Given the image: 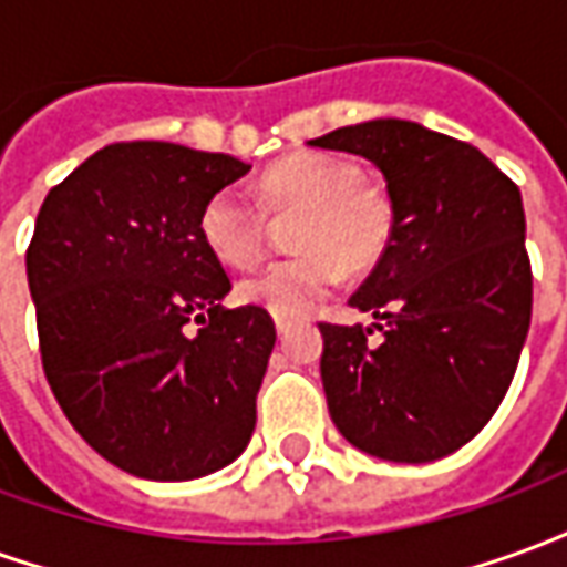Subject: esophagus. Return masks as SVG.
Masks as SVG:
<instances>
[{
    "mask_svg": "<svg viewBox=\"0 0 567 567\" xmlns=\"http://www.w3.org/2000/svg\"><path fill=\"white\" fill-rule=\"evenodd\" d=\"M276 333H279V337H285V333H288V321L276 319Z\"/></svg>",
    "mask_w": 567,
    "mask_h": 567,
    "instance_id": "obj_1",
    "label": "esophagus"
}]
</instances>
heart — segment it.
Instances as JSON below:
<instances>
[{
	"mask_svg": "<svg viewBox=\"0 0 567 567\" xmlns=\"http://www.w3.org/2000/svg\"><path fill=\"white\" fill-rule=\"evenodd\" d=\"M260 203L239 187L215 190L199 212V234L209 251L230 267L255 258L272 215L300 212L288 258L260 264L239 279V297L276 319H297L343 282L346 267L368 270L382 258L394 230L392 197L361 182L355 163L303 151L272 163L258 182Z\"/></svg>",
	"mask_w": 567,
	"mask_h": 567,
	"instance_id": "obj_1",
	"label": "heart"
}]
</instances>
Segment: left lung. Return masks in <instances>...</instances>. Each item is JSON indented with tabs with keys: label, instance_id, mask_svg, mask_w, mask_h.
<instances>
[{
	"label": "left lung",
	"instance_id": "obj_1",
	"mask_svg": "<svg viewBox=\"0 0 567 567\" xmlns=\"http://www.w3.org/2000/svg\"><path fill=\"white\" fill-rule=\"evenodd\" d=\"M385 178L394 230L352 295L372 328L319 324L337 431L385 462H437L474 440L511 389L532 321L519 187L467 142L377 117L309 140Z\"/></svg>",
	"mask_w": 567,
	"mask_h": 567
}]
</instances>
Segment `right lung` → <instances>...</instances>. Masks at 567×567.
<instances>
[{"label":"right lung","mask_w":567,"mask_h":567,"mask_svg":"<svg viewBox=\"0 0 567 567\" xmlns=\"http://www.w3.org/2000/svg\"><path fill=\"white\" fill-rule=\"evenodd\" d=\"M251 166L173 142L105 145L44 197L27 279L56 404L121 471L182 483L236 462L276 328L224 309L206 199ZM190 323H199L197 332Z\"/></svg>","instance_id":"1"}]
</instances>
